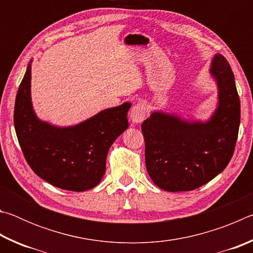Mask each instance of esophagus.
I'll return each instance as SVG.
<instances>
[{"mask_svg":"<svg viewBox=\"0 0 253 253\" xmlns=\"http://www.w3.org/2000/svg\"><path fill=\"white\" fill-rule=\"evenodd\" d=\"M145 117H146V107L143 104H137L135 106H132L129 113V118L132 124L142 123Z\"/></svg>","mask_w":253,"mask_h":253,"instance_id":"esophagus-1","label":"esophagus"}]
</instances>
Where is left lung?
Listing matches in <instances>:
<instances>
[{
  "instance_id": "1",
  "label": "left lung",
  "mask_w": 253,
  "mask_h": 253,
  "mask_svg": "<svg viewBox=\"0 0 253 253\" xmlns=\"http://www.w3.org/2000/svg\"><path fill=\"white\" fill-rule=\"evenodd\" d=\"M210 72L219 88V106L210 121L190 123L155 111L142 124L147 172L162 190H195L219 175L232 158L241 117L234 75L219 53Z\"/></svg>"
}]
</instances>
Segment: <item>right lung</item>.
<instances>
[{
    "label": "right lung",
    "mask_w": 253,
    "mask_h": 253,
    "mask_svg": "<svg viewBox=\"0 0 253 253\" xmlns=\"http://www.w3.org/2000/svg\"><path fill=\"white\" fill-rule=\"evenodd\" d=\"M31 62L15 98L14 127L25 161L38 176L55 187L83 192L99 184L107 154L128 127L129 102L100 111L72 127L41 122L31 104Z\"/></svg>",
    "instance_id": "obj_1"
}]
</instances>
